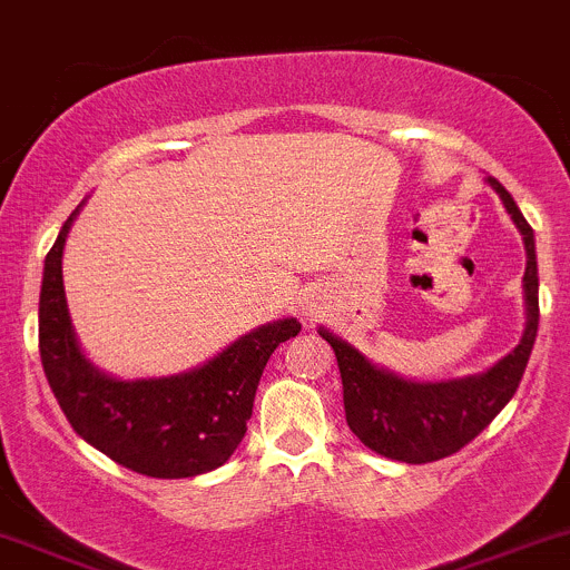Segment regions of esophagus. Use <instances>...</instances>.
<instances>
[{"label":"esophagus","mask_w":570,"mask_h":570,"mask_svg":"<svg viewBox=\"0 0 570 570\" xmlns=\"http://www.w3.org/2000/svg\"><path fill=\"white\" fill-rule=\"evenodd\" d=\"M314 314H317L314 308H306V317H314Z\"/></svg>","instance_id":"esophagus-1"}]
</instances>
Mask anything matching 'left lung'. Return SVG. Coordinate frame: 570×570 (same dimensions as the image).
I'll return each mask as SVG.
<instances>
[{
    "label": "left lung",
    "instance_id": "1",
    "mask_svg": "<svg viewBox=\"0 0 570 570\" xmlns=\"http://www.w3.org/2000/svg\"><path fill=\"white\" fill-rule=\"evenodd\" d=\"M488 184L499 193L527 248V327L521 342L502 361H497L482 375L441 383H413L370 364L358 350L320 327V336L333 347L338 372H342L344 413H347L350 430L358 435L361 444L392 461L433 463L463 450L513 400L524 377L540 317L534 234L515 206L513 195L497 178L488 176Z\"/></svg>",
    "mask_w": 570,
    "mask_h": 570
}]
</instances>
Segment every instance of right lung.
I'll list each match as a JSON object with an SVG mask.
<instances>
[{"label": "right lung", "mask_w": 570, "mask_h": 570, "mask_svg": "<svg viewBox=\"0 0 570 570\" xmlns=\"http://www.w3.org/2000/svg\"><path fill=\"white\" fill-rule=\"evenodd\" d=\"M77 215L73 209L46 253L38 308L40 361L62 413L90 446L137 474L181 480L217 469L248 430L269 355L301 333V322H267L184 375L109 377L85 358L62 289V248Z\"/></svg>", "instance_id": "add662e5"}]
</instances>
